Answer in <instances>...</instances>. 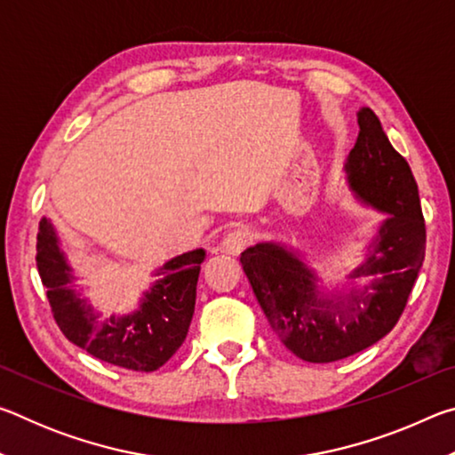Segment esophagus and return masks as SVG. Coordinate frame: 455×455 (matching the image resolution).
<instances>
[{"instance_id":"obj_1","label":"esophagus","mask_w":455,"mask_h":455,"mask_svg":"<svg viewBox=\"0 0 455 455\" xmlns=\"http://www.w3.org/2000/svg\"><path fill=\"white\" fill-rule=\"evenodd\" d=\"M252 243V233L251 228L246 227H238L235 230H230V233L225 236V241H222V251L228 252V255H238L244 246H249Z\"/></svg>"}]
</instances>
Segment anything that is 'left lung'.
<instances>
[{"mask_svg": "<svg viewBox=\"0 0 455 455\" xmlns=\"http://www.w3.org/2000/svg\"><path fill=\"white\" fill-rule=\"evenodd\" d=\"M359 136L345 164L355 195L387 214L367 260L349 279H373L347 297H323L317 276L295 251L259 243L241 255L243 271L284 347L309 363H331L371 347L395 327L426 259L418 182L391 146L371 108L357 114Z\"/></svg>", "mask_w": 455, "mask_h": 455, "instance_id": "8db88e82", "label": "left lung"}]
</instances>
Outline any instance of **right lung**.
I'll list each match as a JSON object with an SVG mask.
<instances>
[{"label": "right lung", "instance_id": "1", "mask_svg": "<svg viewBox=\"0 0 455 455\" xmlns=\"http://www.w3.org/2000/svg\"><path fill=\"white\" fill-rule=\"evenodd\" d=\"M203 260V249L171 259L156 273L160 279L144 292L134 313L102 319L88 299L76 291L72 268L48 219L40 220L37 233V273L48 289L53 319L61 333L96 359L132 371H156L184 343L195 313Z\"/></svg>", "mask_w": 455, "mask_h": 455}]
</instances>
